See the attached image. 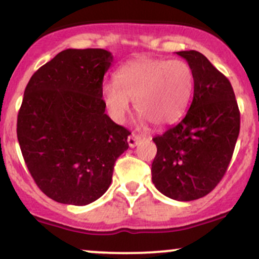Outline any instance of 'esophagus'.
<instances>
[{"instance_id": "1", "label": "esophagus", "mask_w": 259, "mask_h": 259, "mask_svg": "<svg viewBox=\"0 0 259 259\" xmlns=\"http://www.w3.org/2000/svg\"><path fill=\"white\" fill-rule=\"evenodd\" d=\"M140 140H141V136L136 135V134H132V135L127 138V144H129L130 147H135L136 145L139 144Z\"/></svg>"}]
</instances>
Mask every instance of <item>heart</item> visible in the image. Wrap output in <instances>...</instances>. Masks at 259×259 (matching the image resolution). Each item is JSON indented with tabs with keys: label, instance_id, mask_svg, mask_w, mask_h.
Wrapping results in <instances>:
<instances>
[{
	"label": "heart",
	"instance_id": "obj_1",
	"mask_svg": "<svg viewBox=\"0 0 259 259\" xmlns=\"http://www.w3.org/2000/svg\"><path fill=\"white\" fill-rule=\"evenodd\" d=\"M192 91L194 72L187 62L141 57L121 65L115 81L103 84L101 96L115 123H123L134 101L144 123L164 126L183 114Z\"/></svg>",
	"mask_w": 259,
	"mask_h": 259
}]
</instances>
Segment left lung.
I'll list each match as a JSON object with an SVG mask.
<instances>
[{"instance_id": "left-lung-1", "label": "left lung", "mask_w": 259, "mask_h": 259, "mask_svg": "<svg viewBox=\"0 0 259 259\" xmlns=\"http://www.w3.org/2000/svg\"><path fill=\"white\" fill-rule=\"evenodd\" d=\"M194 72V99L185 117L162 135L152 181L177 201L209 194L224 177L240 133V111L227 76L197 51H180Z\"/></svg>"}]
</instances>
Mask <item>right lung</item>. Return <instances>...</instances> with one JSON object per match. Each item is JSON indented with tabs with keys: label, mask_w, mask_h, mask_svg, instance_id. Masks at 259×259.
<instances>
[{
	"label": "right lung",
	"mask_w": 259,
	"mask_h": 259,
	"mask_svg": "<svg viewBox=\"0 0 259 259\" xmlns=\"http://www.w3.org/2000/svg\"><path fill=\"white\" fill-rule=\"evenodd\" d=\"M113 62L102 49H68L29 80L17 136L38 189L56 202L85 206L112 183L130 132L106 114L103 76Z\"/></svg>",
	"instance_id": "1"
}]
</instances>
